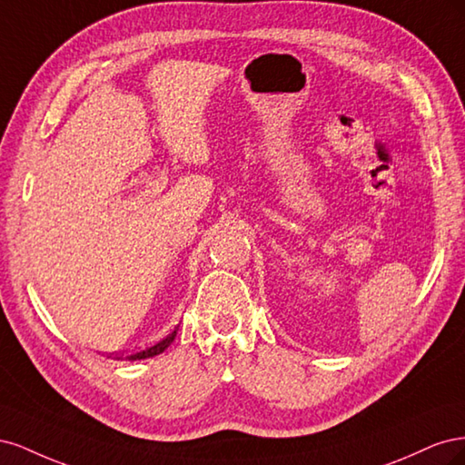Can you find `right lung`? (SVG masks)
I'll return each instance as SVG.
<instances>
[{
	"label": "right lung",
	"instance_id": "right-lung-1",
	"mask_svg": "<svg viewBox=\"0 0 465 465\" xmlns=\"http://www.w3.org/2000/svg\"><path fill=\"white\" fill-rule=\"evenodd\" d=\"M178 328H180V323H178V326H176L171 333H168V335L164 337V340H161L159 343H154V345H151V347H147V349H143V351H139V353L128 355V357H125V361H142V359H149V357H154V355H161L163 351L174 341Z\"/></svg>",
	"mask_w": 465,
	"mask_h": 465
}]
</instances>
